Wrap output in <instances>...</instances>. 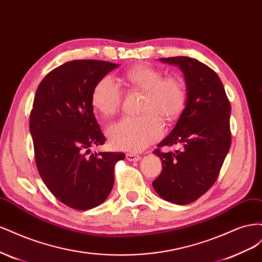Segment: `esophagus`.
I'll return each instance as SVG.
<instances>
[{
	"instance_id": "1",
	"label": "esophagus",
	"mask_w": 262,
	"mask_h": 262,
	"mask_svg": "<svg viewBox=\"0 0 262 262\" xmlns=\"http://www.w3.org/2000/svg\"><path fill=\"white\" fill-rule=\"evenodd\" d=\"M125 158L129 162H138V161L141 160V156L137 155V154H133V153H128L125 155Z\"/></svg>"
}]
</instances>
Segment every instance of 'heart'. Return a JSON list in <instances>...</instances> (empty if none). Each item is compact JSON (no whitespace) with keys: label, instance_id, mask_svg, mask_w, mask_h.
<instances>
[{"label":"heart","instance_id":"b5f03b06","mask_svg":"<svg viewBox=\"0 0 262 262\" xmlns=\"http://www.w3.org/2000/svg\"><path fill=\"white\" fill-rule=\"evenodd\" d=\"M132 91L143 92L140 117H124L107 128V137L115 148L139 152L160 139L164 123L173 121L186 105L187 93L181 78L164 77L160 70L148 64L129 69L121 77ZM122 94L113 78L104 77L92 93L94 108L104 117L114 116L121 105Z\"/></svg>","mask_w":262,"mask_h":262}]
</instances>
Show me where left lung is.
<instances>
[{"mask_svg":"<svg viewBox=\"0 0 262 262\" xmlns=\"http://www.w3.org/2000/svg\"><path fill=\"white\" fill-rule=\"evenodd\" d=\"M184 73L187 100L175 128L157 147L180 145V150L154 154L162 160L153 188L164 200L189 204L215 182L231 147V104L220 77L208 66L189 57L161 58Z\"/></svg>","mask_w":262,"mask_h":262,"instance_id":"left-lung-1","label":"left lung"}]
</instances>
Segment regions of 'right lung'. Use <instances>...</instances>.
I'll return each mask as SVG.
<instances>
[{
	"label": "right lung",
	"mask_w": 262,
	"mask_h": 262,
	"mask_svg": "<svg viewBox=\"0 0 262 262\" xmlns=\"http://www.w3.org/2000/svg\"><path fill=\"white\" fill-rule=\"evenodd\" d=\"M119 64L74 60L52 70L39 84L29 119L36 165L50 192L75 210L104 202L115 182L114 168L124 153H91L105 143L95 119V85Z\"/></svg>",
	"instance_id": "obj_1"
}]
</instances>
